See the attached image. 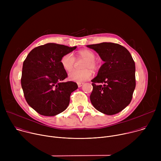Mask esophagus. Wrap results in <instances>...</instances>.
<instances>
[{
    "label": "esophagus",
    "mask_w": 161,
    "mask_h": 161,
    "mask_svg": "<svg viewBox=\"0 0 161 161\" xmlns=\"http://www.w3.org/2000/svg\"><path fill=\"white\" fill-rule=\"evenodd\" d=\"M77 84H78V87H81L84 83H81V82H78L77 83Z\"/></svg>",
    "instance_id": "34e87169"
}]
</instances>
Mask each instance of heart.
<instances>
[{
  "instance_id": "heart-1",
  "label": "heart",
  "mask_w": 161,
  "mask_h": 161,
  "mask_svg": "<svg viewBox=\"0 0 161 161\" xmlns=\"http://www.w3.org/2000/svg\"><path fill=\"white\" fill-rule=\"evenodd\" d=\"M78 57L85 60L83 64V70H74L69 74V78L72 81L81 82L91 78L92 75V70H96L97 64L95 61L96 55L94 52L89 50H81L78 52ZM75 58L72 53H67L62 56L60 59V64L64 69L67 71H71L75 65Z\"/></svg>"
}]
</instances>
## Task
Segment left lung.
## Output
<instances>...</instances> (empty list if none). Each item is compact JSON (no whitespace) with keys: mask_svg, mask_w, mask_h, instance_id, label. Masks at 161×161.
Returning <instances> with one entry per match:
<instances>
[{"mask_svg":"<svg viewBox=\"0 0 161 161\" xmlns=\"http://www.w3.org/2000/svg\"><path fill=\"white\" fill-rule=\"evenodd\" d=\"M86 47L95 50L104 62L97 76L91 80V103L108 115L117 114L132 100L136 87L134 61L129 52L117 43L102 42Z\"/></svg>","mask_w":161,"mask_h":161,"instance_id":"8db88e82","label":"left lung"}]
</instances>
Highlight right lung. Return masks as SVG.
Returning a JSON list of instances; mask_svg holds the SVG:
<instances>
[{
  "label": "right lung",
  "instance_id": "1",
  "mask_svg": "<svg viewBox=\"0 0 161 161\" xmlns=\"http://www.w3.org/2000/svg\"><path fill=\"white\" fill-rule=\"evenodd\" d=\"M76 47L47 43L34 48L23 64L21 87L26 101L44 116H55L69 106L76 83L64 82L67 77L60 59Z\"/></svg>",
  "mask_w": 161,
  "mask_h": 161
}]
</instances>
